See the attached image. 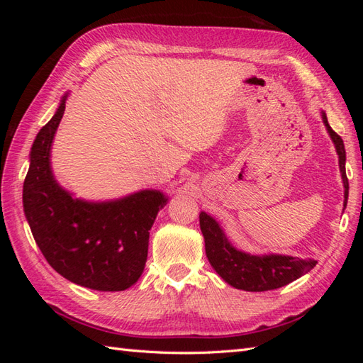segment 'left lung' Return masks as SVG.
I'll return each instance as SVG.
<instances>
[{
  "label": "left lung",
  "mask_w": 363,
  "mask_h": 363,
  "mask_svg": "<svg viewBox=\"0 0 363 363\" xmlns=\"http://www.w3.org/2000/svg\"><path fill=\"white\" fill-rule=\"evenodd\" d=\"M323 123L328 129V133L333 138L335 150L338 154V165L345 187V207L348 203L350 182L346 177L345 162L346 151L342 137L329 126L326 113L323 112ZM199 228L204 235L206 254L211 265L213 267L223 279L235 289L246 291H267L284 287L298 277L306 274L307 272L317 265V260L313 259H298L291 256H281V254H268V256H252L243 251L235 250L229 243L223 229L211 215L206 212L199 213Z\"/></svg>",
  "instance_id": "1"
}]
</instances>
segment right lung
I'll list each match as a JSON object with an SVG mask.
<instances>
[{
	"label": "right lung",
	"instance_id": "right-lung-1",
	"mask_svg": "<svg viewBox=\"0 0 363 363\" xmlns=\"http://www.w3.org/2000/svg\"><path fill=\"white\" fill-rule=\"evenodd\" d=\"M65 99L30 148L23 184L26 220L45 259L65 279L101 291L126 290L143 273L150 229L168 198L159 190H142L115 201L89 203L60 187L50 151Z\"/></svg>",
	"mask_w": 363,
	"mask_h": 363
}]
</instances>
